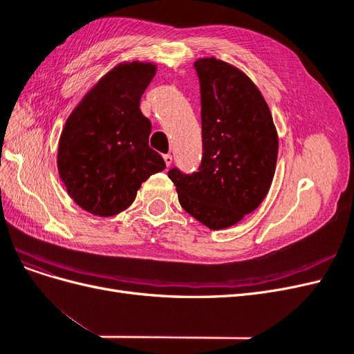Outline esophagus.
I'll return each instance as SVG.
<instances>
[{
	"instance_id": "obj_1",
	"label": "esophagus",
	"mask_w": 354,
	"mask_h": 354,
	"mask_svg": "<svg viewBox=\"0 0 354 354\" xmlns=\"http://www.w3.org/2000/svg\"><path fill=\"white\" fill-rule=\"evenodd\" d=\"M164 160H165V165L167 167H171V164H173V156H171L169 153L164 155Z\"/></svg>"
}]
</instances>
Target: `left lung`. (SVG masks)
Returning <instances> with one entry per match:
<instances>
[{
	"label": "left lung",
	"instance_id": "1",
	"mask_svg": "<svg viewBox=\"0 0 354 354\" xmlns=\"http://www.w3.org/2000/svg\"><path fill=\"white\" fill-rule=\"evenodd\" d=\"M202 162L195 174L169 169L180 205L211 230L229 229L259 208L276 171L279 138L254 81L216 57H199Z\"/></svg>",
	"mask_w": 354,
	"mask_h": 354
}]
</instances>
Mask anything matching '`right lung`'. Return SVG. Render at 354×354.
Masks as SVG:
<instances>
[{
  "instance_id": "right-lung-1",
  "label": "right lung",
  "mask_w": 354,
  "mask_h": 354,
  "mask_svg": "<svg viewBox=\"0 0 354 354\" xmlns=\"http://www.w3.org/2000/svg\"><path fill=\"white\" fill-rule=\"evenodd\" d=\"M156 73V63L125 60L95 82L63 127L57 169L68 195L93 216L127 209L152 174L165 169L149 147L152 124L140 99Z\"/></svg>"
}]
</instances>
